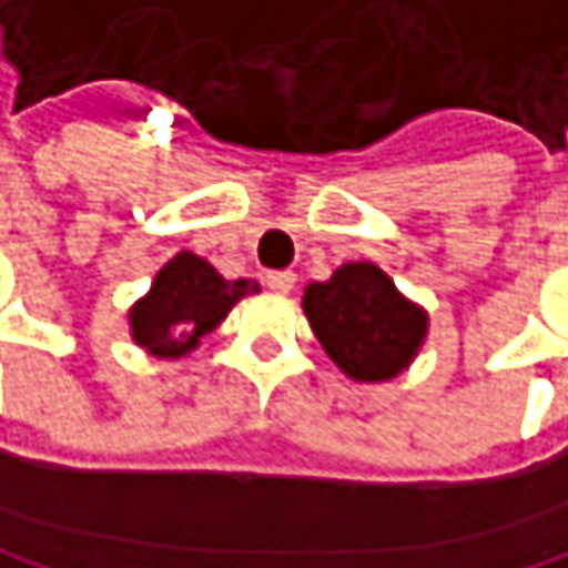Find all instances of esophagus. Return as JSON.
<instances>
[{
    "mask_svg": "<svg viewBox=\"0 0 568 568\" xmlns=\"http://www.w3.org/2000/svg\"><path fill=\"white\" fill-rule=\"evenodd\" d=\"M266 285L273 288V292H292L295 288V273H288V270H276V273H266Z\"/></svg>",
    "mask_w": 568,
    "mask_h": 568,
    "instance_id": "obj_1",
    "label": "esophagus"
}]
</instances>
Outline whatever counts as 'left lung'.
Returning <instances> with one entry per match:
<instances>
[{
    "instance_id": "obj_1",
    "label": "left lung",
    "mask_w": 568,
    "mask_h": 568,
    "mask_svg": "<svg viewBox=\"0 0 568 568\" xmlns=\"http://www.w3.org/2000/svg\"><path fill=\"white\" fill-rule=\"evenodd\" d=\"M302 312L325 354L357 384L399 377L429 335V315L409 302L377 263H344L308 283Z\"/></svg>"
}]
</instances>
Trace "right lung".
Wrapping results in <instances>:
<instances>
[{"label":"right lung","mask_w":568,"mask_h":568,"mask_svg":"<svg viewBox=\"0 0 568 568\" xmlns=\"http://www.w3.org/2000/svg\"><path fill=\"white\" fill-rule=\"evenodd\" d=\"M256 292V280H224L204 256L181 250L130 308V335L145 354L179 361L231 315L240 298Z\"/></svg>","instance_id":"right-lung-1"}]
</instances>
